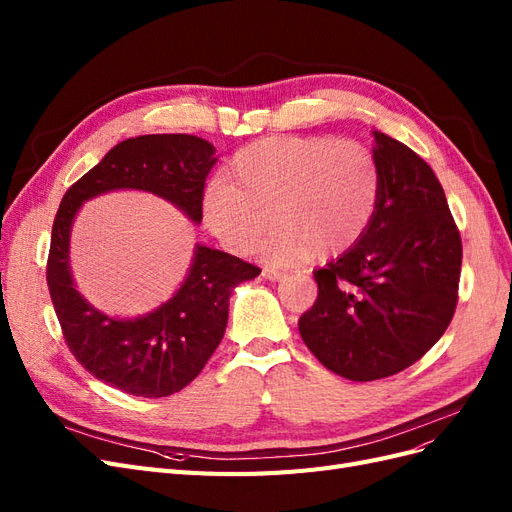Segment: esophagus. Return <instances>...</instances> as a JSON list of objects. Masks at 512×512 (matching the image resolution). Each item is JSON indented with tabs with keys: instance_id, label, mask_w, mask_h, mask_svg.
<instances>
[{
	"instance_id": "34e87169",
	"label": "esophagus",
	"mask_w": 512,
	"mask_h": 512,
	"mask_svg": "<svg viewBox=\"0 0 512 512\" xmlns=\"http://www.w3.org/2000/svg\"><path fill=\"white\" fill-rule=\"evenodd\" d=\"M262 275L267 277V280H271V282H282L284 277H286V271H280V269H271V267H265L262 269Z\"/></svg>"
}]
</instances>
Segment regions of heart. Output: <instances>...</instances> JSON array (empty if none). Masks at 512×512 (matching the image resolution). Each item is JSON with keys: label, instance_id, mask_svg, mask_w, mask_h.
Returning a JSON list of instances; mask_svg holds the SVG:
<instances>
[{"label": "heart", "instance_id": "1", "mask_svg": "<svg viewBox=\"0 0 512 512\" xmlns=\"http://www.w3.org/2000/svg\"><path fill=\"white\" fill-rule=\"evenodd\" d=\"M380 164L371 149L333 136H273L239 149L203 200L205 224L232 252L292 265L316 252L337 256L376 218Z\"/></svg>", "mask_w": 512, "mask_h": 512}]
</instances>
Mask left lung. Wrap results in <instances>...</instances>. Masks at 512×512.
<instances>
[{
    "mask_svg": "<svg viewBox=\"0 0 512 512\" xmlns=\"http://www.w3.org/2000/svg\"><path fill=\"white\" fill-rule=\"evenodd\" d=\"M374 138L376 218L359 243L314 271L318 299L299 320L316 359L354 382L421 359L453 320L461 275V237L438 177L404 143Z\"/></svg>",
    "mask_w": 512,
    "mask_h": 512,
    "instance_id": "obj_1",
    "label": "left lung"
}]
</instances>
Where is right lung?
<instances>
[{
  "label": "right lung",
  "mask_w": 512,
  "mask_h": 512,
  "mask_svg": "<svg viewBox=\"0 0 512 512\" xmlns=\"http://www.w3.org/2000/svg\"><path fill=\"white\" fill-rule=\"evenodd\" d=\"M215 147L192 134H145L106 153L61 198L53 222L46 284L74 359L91 376L136 397H168L188 386L220 346L228 297L260 273L237 256L196 245L181 288L138 318L106 316L74 288L70 228L85 200L113 190H143L203 220L205 179L218 158Z\"/></svg>",
  "instance_id": "add662e5"
}]
</instances>
